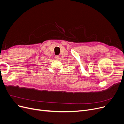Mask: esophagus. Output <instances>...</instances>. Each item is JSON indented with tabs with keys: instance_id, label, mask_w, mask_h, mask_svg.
Segmentation results:
<instances>
[{
	"instance_id": "obj_1",
	"label": "esophagus",
	"mask_w": 124,
	"mask_h": 124,
	"mask_svg": "<svg viewBox=\"0 0 124 124\" xmlns=\"http://www.w3.org/2000/svg\"><path fill=\"white\" fill-rule=\"evenodd\" d=\"M55 58H56V59H59V56L58 55H56L55 56Z\"/></svg>"
}]
</instances>
